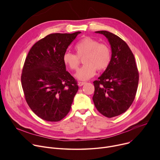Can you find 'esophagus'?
<instances>
[{
  "instance_id": "1",
  "label": "esophagus",
  "mask_w": 160,
  "mask_h": 160,
  "mask_svg": "<svg viewBox=\"0 0 160 160\" xmlns=\"http://www.w3.org/2000/svg\"><path fill=\"white\" fill-rule=\"evenodd\" d=\"M85 83V82H79L78 83V85L79 87H82V86Z\"/></svg>"
}]
</instances>
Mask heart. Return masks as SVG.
Segmentation results:
<instances>
[{
  "label": "heart",
  "mask_w": 160,
  "mask_h": 160,
  "mask_svg": "<svg viewBox=\"0 0 160 160\" xmlns=\"http://www.w3.org/2000/svg\"><path fill=\"white\" fill-rule=\"evenodd\" d=\"M76 54L71 52L64 54V64L72 70H76L80 64V58H83L85 64L75 74V77L85 81L92 78L96 71L106 70L111 60V50L109 45L91 37H84L78 41L74 48Z\"/></svg>",
  "instance_id": "b5f03b06"
}]
</instances>
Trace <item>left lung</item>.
<instances>
[{"label":"left lung","mask_w":160,"mask_h":160,"mask_svg":"<svg viewBox=\"0 0 160 160\" xmlns=\"http://www.w3.org/2000/svg\"><path fill=\"white\" fill-rule=\"evenodd\" d=\"M104 35L111 48V60L107 69L94 82L92 99L98 111L108 118L125 112L132 104L138 90L139 72L134 56L127 43L107 31Z\"/></svg>","instance_id":"obj_1"}]
</instances>
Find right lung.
<instances>
[{
    "mask_svg": "<svg viewBox=\"0 0 160 160\" xmlns=\"http://www.w3.org/2000/svg\"><path fill=\"white\" fill-rule=\"evenodd\" d=\"M80 33L49 34L36 42L26 58L22 90L30 109L43 120L60 121L70 111L78 86L66 71L62 57Z\"/></svg>",
    "mask_w": 160,
    "mask_h": 160,
    "instance_id": "1",
    "label": "right lung"
}]
</instances>
